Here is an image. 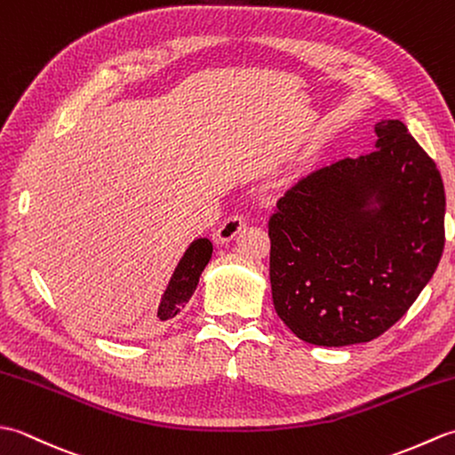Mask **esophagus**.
Returning <instances> with one entry per match:
<instances>
[{
    "label": "esophagus",
    "mask_w": 455,
    "mask_h": 455,
    "mask_svg": "<svg viewBox=\"0 0 455 455\" xmlns=\"http://www.w3.org/2000/svg\"><path fill=\"white\" fill-rule=\"evenodd\" d=\"M246 227V219L244 215H230L222 225L215 230V235H212V240H215L217 244H225L228 243V240H233L240 230H243Z\"/></svg>",
    "instance_id": "obj_1"
}]
</instances>
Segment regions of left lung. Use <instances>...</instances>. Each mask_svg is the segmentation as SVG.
I'll return each mask as SVG.
<instances>
[{"mask_svg":"<svg viewBox=\"0 0 455 455\" xmlns=\"http://www.w3.org/2000/svg\"><path fill=\"white\" fill-rule=\"evenodd\" d=\"M373 152L299 180L267 233L277 316L316 346L370 342L399 321L438 267L446 193L401 121L375 124Z\"/></svg>","mask_w":455,"mask_h":455,"instance_id":"1","label":"left lung"}]
</instances>
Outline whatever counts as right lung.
<instances>
[{
	"instance_id": "obj_1",
	"label": "right lung",
	"mask_w": 455,
	"mask_h": 455,
	"mask_svg": "<svg viewBox=\"0 0 455 455\" xmlns=\"http://www.w3.org/2000/svg\"><path fill=\"white\" fill-rule=\"evenodd\" d=\"M212 254V244L209 238H197L193 240L186 254L180 259V264L173 272L166 291L162 295V303L158 307V318L160 321H168V318L176 316L186 303L191 299L193 291L199 283L201 272L209 264Z\"/></svg>"
}]
</instances>
